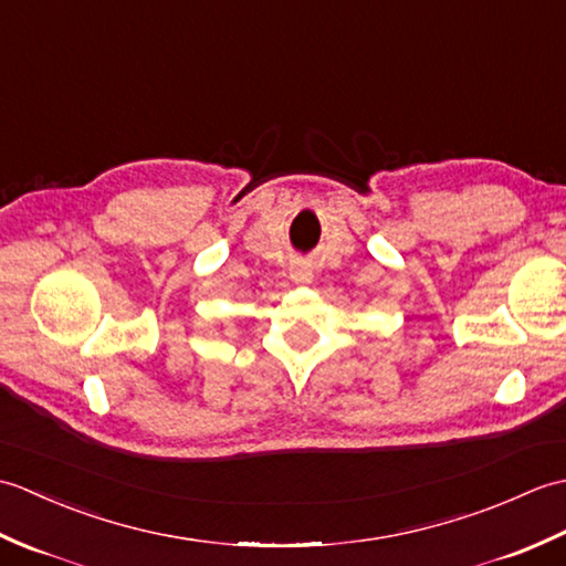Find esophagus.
Segmentation results:
<instances>
[{
  "label": "esophagus",
  "mask_w": 566,
  "mask_h": 566,
  "mask_svg": "<svg viewBox=\"0 0 566 566\" xmlns=\"http://www.w3.org/2000/svg\"><path fill=\"white\" fill-rule=\"evenodd\" d=\"M290 276L296 282V284H308L311 276H314V272H311V268L306 262H296L290 268Z\"/></svg>",
  "instance_id": "esophagus-1"
}]
</instances>
